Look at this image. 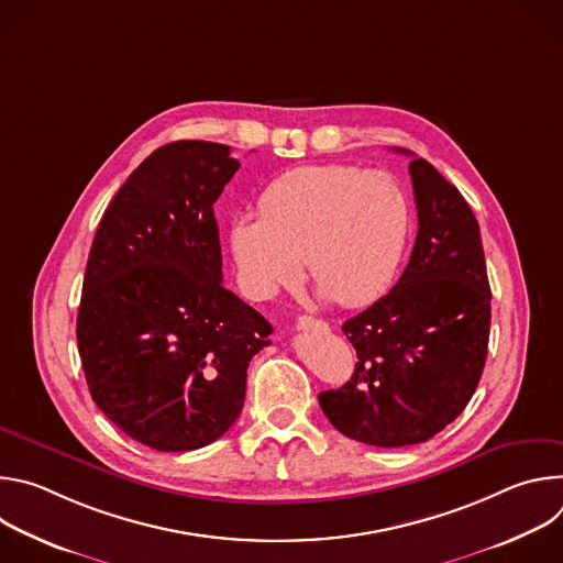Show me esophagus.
<instances>
[{"instance_id": "1", "label": "esophagus", "mask_w": 563, "mask_h": 563, "mask_svg": "<svg viewBox=\"0 0 563 563\" xmlns=\"http://www.w3.org/2000/svg\"><path fill=\"white\" fill-rule=\"evenodd\" d=\"M296 330H302V332H328L330 330V325L325 323V320H318V318H313V316H300L298 320H296Z\"/></svg>"}]
</instances>
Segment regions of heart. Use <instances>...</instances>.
I'll return each instance as SVG.
<instances>
[{
  "label": "heart",
  "instance_id": "1",
  "mask_svg": "<svg viewBox=\"0 0 563 563\" xmlns=\"http://www.w3.org/2000/svg\"><path fill=\"white\" fill-rule=\"evenodd\" d=\"M258 216H235L229 252L243 289L267 300L302 276L341 305L376 298L404 258L412 211L408 194L385 172L354 165H305L278 176Z\"/></svg>",
  "mask_w": 563,
  "mask_h": 563
}]
</instances>
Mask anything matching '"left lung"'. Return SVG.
Wrapping results in <instances>:
<instances>
[{
    "label": "left lung",
    "mask_w": 563,
    "mask_h": 563,
    "mask_svg": "<svg viewBox=\"0 0 563 563\" xmlns=\"http://www.w3.org/2000/svg\"><path fill=\"white\" fill-rule=\"evenodd\" d=\"M419 231L398 283L345 320L352 378L318 394L345 437L404 448L432 439L472 398L490 339V283L478 222L423 157L410 163Z\"/></svg>",
    "instance_id": "left-lung-1"
}]
</instances>
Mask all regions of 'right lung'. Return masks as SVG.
I'll use <instances>...</instances> for the list:
<instances>
[{
    "label": "right lung",
    "mask_w": 563,
    "mask_h": 563,
    "mask_svg": "<svg viewBox=\"0 0 563 563\" xmlns=\"http://www.w3.org/2000/svg\"><path fill=\"white\" fill-rule=\"evenodd\" d=\"M218 142L155 148L107 207L77 311L96 406L131 439L187 452L220 439L245 404L267 320L222 285L213 202L240 163Z\"/></svg>",
    "instance_id": "1"
}]
</instances>
